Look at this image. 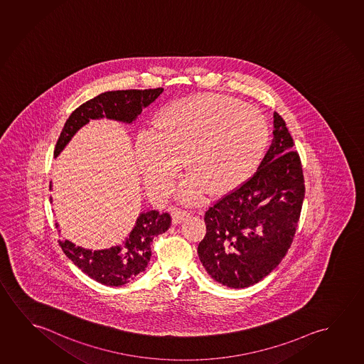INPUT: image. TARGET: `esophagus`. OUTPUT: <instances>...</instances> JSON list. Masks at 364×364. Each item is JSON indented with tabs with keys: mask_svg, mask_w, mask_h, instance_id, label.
<instances>
[{
	"mask_svg": "<svg viewBox=\"0 0 364 364\" xmlns=\"http://www.w3.org/2000/svg\"><path fill=\"white\" fill-rule=\"evenodd\" d=\"M171 214L173 218L174 224H181L188 216V213L186 210L179 208H171Z\"/></svg>",
	"mask_w": 364,
	"mask_h": 364,
	"instance_id": "34e87169",
	"label": "esophagus"
}]
</instances>
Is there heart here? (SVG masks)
Returning <instances> with one entry per match:
<instances>
[{
    "instance_id": "obj_1",
    "label": "heart",
    "mask_w": 364,
    "mask_h": 364,
    "mask_svg": "<svg viewBox=\"0 0 364 364\" xmlns=\"http://www.w3.org/2000/svg\"><path fill=\"white\" fill-rule=\"evenodd\" d=\"M154 129L136 140L145 182L156 195L167 192L183 159L190 177L178 196L186 203L201 202L208 191L224 196L244 185L259 166L269 135L259 111L219 93L168 105L156 116Z\"/></svg>"
}]
</instances>
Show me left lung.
I'll list each match as a JSON object with an SVG mask.
<instances>
[{"instance_id": "left-lung-1", "label": "left lung", "mask_w": 364, "mask_h": 364, "mask_svg": "<svg viewBox=\"0 0 364 364\" xmlns=\"http://www.w3.org/2000/svg\"><path fill=\"white\" fill-rule=\"evenodd\" d=\"M273 139L253 177L205 214L197 253L208 276L245 289L281 263L294 240L305 197L300 156L286 122L273 114Z\"/></svg>"}]
</instances>
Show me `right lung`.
<instances>
[{
    "label": "right lung",
    "mask_w": 364,
    "mask_h": 364,
    "mask_svg": "<svg viewBox=\"0 0 364 364\" xmlns=\"http://www.w3.org/2000/svg\"><path fill=\"white\" fill-rule=\"evenodd\" d=\"M162 92L163 88L109 91L87 101L75 109L64 124L54 156L57 158L75 133L91 120L106 117L124 124H133L143 109L154 102ZM49 188L52 190V182ZM52 200L50 196V202ZM171 223L172 219L168 213L161 214L156 210H146L139 214L129 237L120 245L91 250L75 247V244L67 239L59 240V245L75 266L85 272L88 277L106 286L117 287L133 281L139 273L145 271L151 257L150 244L154 237L169 229ZM55 226L59 228L58 223H55Z\"/></svg>",
    "instance_id": "add662e5"
}]
</instances>
